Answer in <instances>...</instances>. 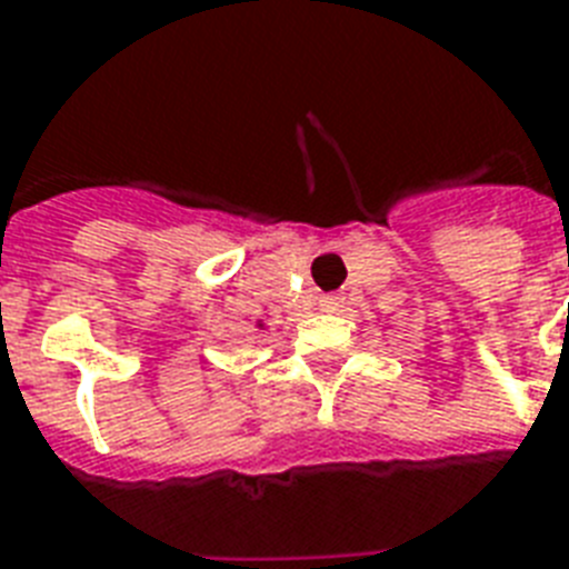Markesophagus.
Instances as JSON below:
<instances>
[{"label":"esophagus","instance_id":"34e87169","mask_svg":"<svg viewBox=\"0 0 569 569\" xmlns=\"http://www.w3.org/2000/svg\"><path fill=\"white\" fill-rule=\"evenodd\" d=\"M342 307V298L339 295H321V310H339Z\"/></svg>","mask_w":569,"mask_h":569}]
</instances>
